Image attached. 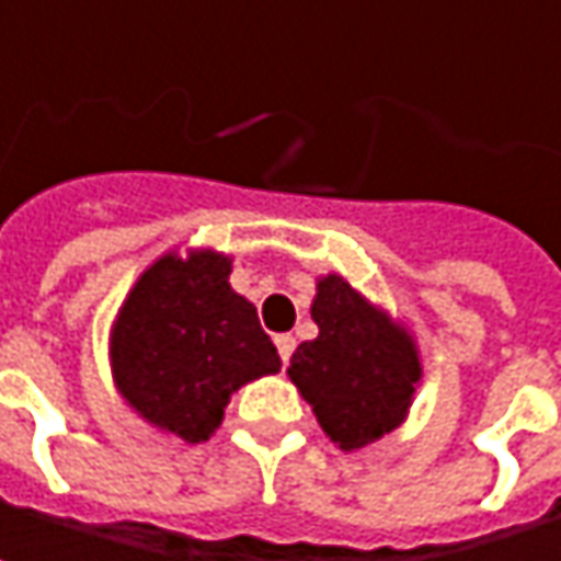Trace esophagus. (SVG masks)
I'll return each mask as SVG.
<instances>
[{
	"label": "esophagus",
	"instance_id": "obj_1",
	"mask_svg": "<svg viewBox=\"0 0 561 561\" xmlns=\"http://www.w3.org/2000/svg\"><path fill=\"white\" fill-rule=\"evenodd\" d=\"M274 346H277V353H280V358H284V362H290L293 350H296V336H293V334H277V336H274Z\"/></svg>",
	"mask_w": 561,
	"mask_h": 561
}]
</instances>
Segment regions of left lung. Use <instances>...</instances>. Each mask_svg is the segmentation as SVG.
<instances>
[{"mask_svg":"<svg viewBox=\"0 0 561 561\" xmlns=\"http://www.w3.org/2000/svg\"><path fill=\"white\" fill-rule=\"evenodd\" d=\"M318 336L299 343L287 375L340 449H365L405 421L421 383L415 336L340 274L314 284Z\"/></svg>","mask_w":561,"mask_h":561,"instance_id":"obj_1","label":"left lung"}]
</instances>
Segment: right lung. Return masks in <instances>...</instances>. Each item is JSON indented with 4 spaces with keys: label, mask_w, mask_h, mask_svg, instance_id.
<instances>
[{
    "label": "right lung",
    "mask_w": 561,
    "mask_h": 561,
    "mask_svg": "<svg viewBox=\"0 0 561 561\" xmlns=\"http://www.w3.org/2000/svg\"><path fill=\"white\" fill-rule=\"evenodd\" d=\"M230 268L233 259L215 249L164 252L137 277L108 334L121 399L178 440H208L243 383L280 371Z\"/></svg>",
    "instance_id": "1"
}]
</instances>
